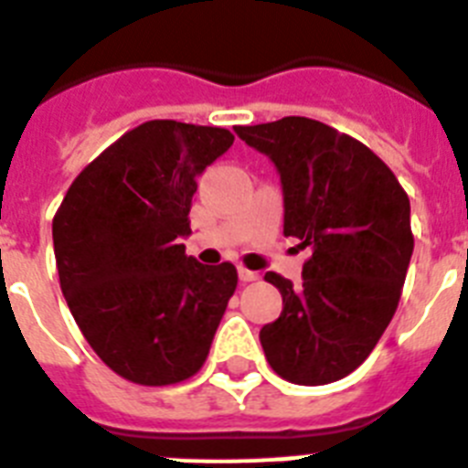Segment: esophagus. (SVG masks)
<instances>
[{
	"mask_svg": "<svg viewBox=\"0 0 468 468\" xmlns=\"http://www.w3.org/2000/svg\"><path fill=\"white\" fill-rule=\"evenodd\" d=\"M239 279H241L243 283H250V281H258L260 274H258V271L246 270V267H239Z\"/></svg>",
	"mask_w": 468,
	"mask_h": 468,
	"instance_id": "esophagus-1",
	"label": "esophagus"
}]
</instances>
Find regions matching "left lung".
Listing matches in <instances>:
<instances>
[{
  "label": "left lung",
  "instance_id": "left-lung-1",
  "mask_svg": "<svg viewBox=\"0 0 468 468\" xmlns=\"http://www.w3.org/2000/svg\"><path fill=\"white\" fill-rule=\"evenodd\" d=\"M274 161L283 234L312 258L302 288L267 271L283 312L260 330L271 370L318 387L354 373L399 307L412 258L410 198L391 168L351 135L307 117L234 128Z\"/></svg>",
  "mask_w": 468,
  "mask_h": 468
}]
</instances>
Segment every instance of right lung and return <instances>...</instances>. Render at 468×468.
Masks as SVG:
<instances>
[{
  "label": "right lung",
  "mask_w": 468,
  "mask_h": 468,
  "mask_svg": "<svg viewBox=\"0 0 468 468\" xmlns=\"http://www.w3.org/2000/svg\"><path fill=\"white\" fill-rule=\"evenodd\" d=\"M227 128L154 119L74 177L53 218L60 288L90 349L123 379L166 387L201 370L237 291L231 262L185 255L197 176Z\"/></svg>",
  "instance_id": "right-lung-1"
}]
</instances>
